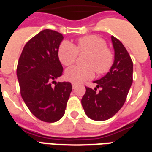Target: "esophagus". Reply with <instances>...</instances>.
Wrapping results in <instances>:
<instances>
[{"label":"esophagus","instance_id":"1","mask_svg":"<svg viewBox=\"0 0 152 152\" xmlns=\"http://www.w3.org/2000/svg\"><path fill=\"white\" fill-rule=\"evenodd\" d=\"M72 88H73V89H75V88H76V83H72Z\"/></svg>","mask_w":152,"mask_h":152}]
</instances>
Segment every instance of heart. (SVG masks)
Segmentation results:
<instances>
[{"label":"heart","instance_id":"heart-1","mask_svg":"<svg viewBox=\"0 0 152 152\" xmlns=\"http://www.w3.org/2000/svg\"><path fill=\"white\" fill-rule=\"evenodd\" d=\"M106 41L96 35H88L77 40L76 46L69 41H63L58 48L60 61L69 66L76 61L80 53H88L86 66H72L66 69L64 76L73 83H83L92 79L95 70L98 74L106 73L113 63V54L106 47Z\"/></svg>","mask_w":152,"mask_h":152}]
</instances>
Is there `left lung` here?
<instances>
[{
  "label": "left lung",
  "mask_w": 152,
  "mask_h": 152,
  "mask_svg": "<svg viewBox=\"0 0 152 152\" xmlns=\"http://www.w3.org/2000/svg\"><path fill=\"white\" fill-rule=\"evenodd\" d=\"M114 49V61L107 72L99 80L94 81L93 90L86 87L81 103L86 115L95 121L110 119L118 113L125 103L132 83L133 64L123 44L111 36ZM100 88L99 92L97 88Z\"/></svg>",
  "instance_id": "8db88e82"
}]
</instances>
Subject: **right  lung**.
<instances>
[{"instance_id": "add662e5", "label": "right lung", "mask_w": 152, "mask_h": 152, "mask_svg": "<svg viewBox=\"0 0 152 152\" xmlns=\"http://www.w3.org/2000/svg\"><path fill=\"white\" fill-rule=\"evenodd\" d=\"M63 39L59 32L42 31L27 42L18 61L21 96L30 111L45 122H55L64 116L72 91L71 83L55 81L63 73L57 53Z\"/></svg>"}]
</instances>
